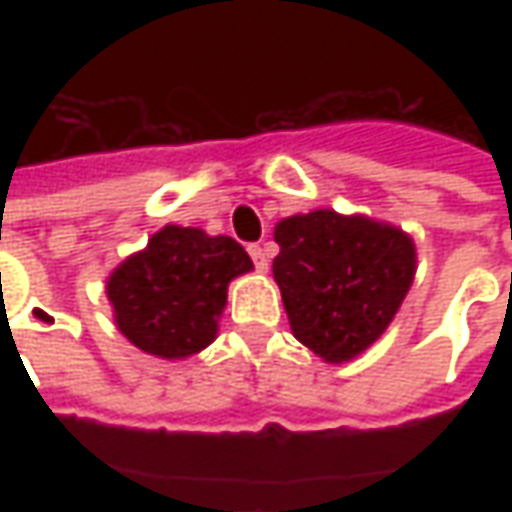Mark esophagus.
Masks as SVG:
<instances>
[{
    "label": "esophagus",
    "mask_w": 512,
    "mask_h": 512,
    "mask_svg": "<svg viewBox=\"0 0 512 512\" xmlns=\"http://www.w3.org/2000/svg\"><path fill=\"white\" fill-rule=\"evenodd\" d=\"M250 256H253V265L259 267V270H267V262H270V256H267V247L265 245H250Z\"/></svg>",
    "instance_id": "esophagus-1"
}]
</instances>
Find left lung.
Returning a JSON list of instances; mask_svg holds the SVG:
<instances>
[{"instance_id":"obj_1","label":"left lung","mask_w":512,"mask_h":512,"mask_svg":"<svg viewBox=\"0 0 512 512\" xmlns=\"http://www.w3.org/2000/svg\"><path fill=\"white\" fill-rule=\"evenodd\" d=\"M273 276L293 336L325 362H347L382 336L404 302L416 247L399 227L313 210L276 225Z\"/></svg>"}]
</instances>
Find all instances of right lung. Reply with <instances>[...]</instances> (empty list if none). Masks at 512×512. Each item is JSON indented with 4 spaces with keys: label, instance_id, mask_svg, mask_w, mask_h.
Returning <instances> with one entry per match:
<instances>
[{
    "label": "right lung",
    "instance_id": "right-lung-1",
    "mask_svg": "<svg viewBox=\"0 0 512 512\" xmlns=\"http://www.w3.org/2000/svg\"><path fill=\"white\" fill-rule=\"evenodd\" d=\"M253 267L245 247L199 227H162L113 270L108 299L119 330L159 359H185L216 339L227 282Z\"/></svg>",
    "mask_w": 512,
    "mask_h": 512
}]
</instances>
